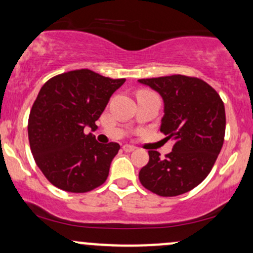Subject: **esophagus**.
I'll use <instances>...</instances> for the list:
<instances>
[{"instance_id":"esophagus-1","label":"esophagus","mask_w":253,"mask_h":253,"mask_svg":"<svg viewBox=\"0 0 253 253\" xmlns=\"http://www.w3.org/2000/svg\"><path fill=\"white\" fill-rule=\"evenodd\" d=\"M135 148H136V147H135V146H131V145H124L123 146V151L124 152H132Z\"/></svg>"}]
</instances>
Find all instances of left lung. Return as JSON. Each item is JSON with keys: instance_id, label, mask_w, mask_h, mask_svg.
<instances>
[{"instance_id": "8db88e82", "label": "left lung", "mask_w": 253, "mask_h": 253, "mask_svg": "<svg viewBox=\"0 0 253 253\" xmlns=\"http://www.w3.org/2000/svg\"><path fill=\"white\" fill-rule=\"evenodd\" d=\"M138 82L163 97L160 131L173 140L172 151L165 158L148 151V163L138 172L141 184L160 197L192 191L210 173L223 146V101L212 86L197 77L172 75Z\"/></svg>"}]
</instances>
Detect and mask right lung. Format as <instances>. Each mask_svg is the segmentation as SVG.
Here are the masks:
<instances>
[{"instance_id": "1", "label": "right lung", "mask_w": 253, "mask_h": 253, "mask_svg": "<svg viewBox=\"0 0 253 253\" xmlns=\"http://www.w3.org/2000/svg\"><path fill=\"white\" fill-rule=\"evenodd\" d=\"M126 78L104 77L88 69L54 76L41 88L29 116L30 148L37 167L62 191L85 193L107 180L121 146L102 145L86 126L96 129L110 97Z\"/></svg>"}]
</instances>
